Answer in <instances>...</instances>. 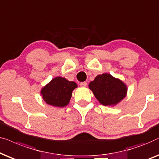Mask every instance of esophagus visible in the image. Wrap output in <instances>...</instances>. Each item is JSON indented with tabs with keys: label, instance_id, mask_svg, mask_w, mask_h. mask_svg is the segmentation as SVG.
Masks as SVG:
<instances>
[{
	"label": "esophagus",
	"instance_id": "obj_1",
	"mask_svg": "<svg viewBox=\"0 0 159 159\" xmlns=\"http://www.w3.org/2000/svg\"><path fill=\"white\" fill-rule=\"evenodd\" d=\"M80 85H81V86H82V87H85V86H87V83H86V81L81 82V83L80 84Z\"/></svg>",
	"mask_w": 159,
	"mask_h": 159
}]
</instances>
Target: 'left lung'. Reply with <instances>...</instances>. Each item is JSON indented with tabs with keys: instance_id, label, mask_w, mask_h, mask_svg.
<instances>
[{
	"instance_id": "left-lung-1",
	"label": "left lung",
	"mask_w": 159,
	"mask_h": 159,
	"mask_svg": "<svg viewBox=\"0 0 159 159\" xmlns=\"http://www.w3.org/2000/svg\"><path fill=\"white\" fill-rule=\"evenodd\" d=\"M89 88L100 104L111 107L125 98L128 90L124 81L109 73L97 75L89 84Z\"/></svg>"
}]
</instances>
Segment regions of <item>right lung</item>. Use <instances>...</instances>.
<instances>
[{
  "label": "right lung",
  "mask_w": 159,
  "mask_h": 159,
  "mask_svg": "<svg viewBox=\"0 0 159 159\" xmlns=\"http://www.w3.org/2000/svg\"><path fill=\"white\" fill-rule=\"evenodd\" d=\"M77 87L75 82L57 76L42 87L41 95L46 104L63 107L69 104L73 91Z\"/></svg>",
  "instance_id": "obj_1"
}]
</instances>
